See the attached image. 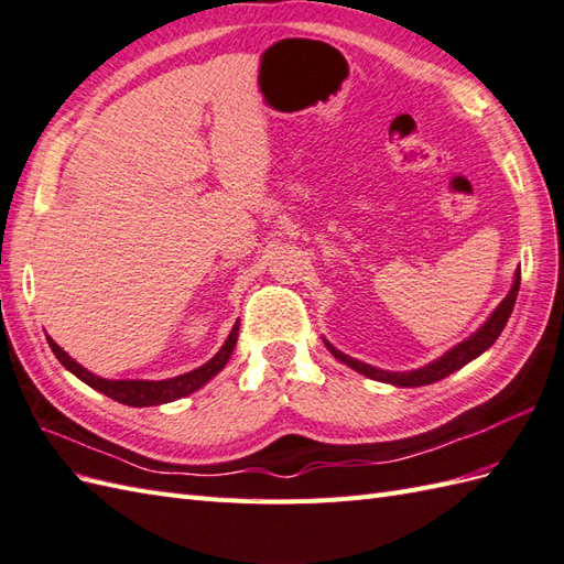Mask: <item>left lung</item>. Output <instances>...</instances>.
Listing matches in <instances>:
<instances>
[{"label":"left lung","instance_id":"left-lung-1","mask_svg":"<svg viewBox=\"0 0 564 564\" xmlns=\"http://www.w3.org/2000/svg\"><path fill=\"white\" fill-rule=\"evenodd\" d=\"M519 282H521V272L517 270L510 294H507L500 301V306L490 313V318L484 325H480L471 337H466L464 341H459L457 347H452L447 354H443L441 359H435L433 364L423 366V368H416V370H382V368H376V366H368L359 359H351V356L341 354L339 349L329 345V341H325V347L329 349V354L335 356V359H339L341 364H347L349 368H354L356 373H361V376H368V378L380 380V382H390V386H397V388L431 386V382L443 380L449 373L459 370L462 366L474 361L476 356L484 354L490 345H496V339L500 337L507 321H510V315H512L514 301H517V294H519Z\"/></svg>","mask_w":564,"mask_h":564}]
</instances>
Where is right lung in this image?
Wrapping results in <instances>:
<instances>
[{
	"label": "right lung",
	"mask_w": 564,
	"mask_h": 564,
	"mask_svg": "<svg viewBox=\"0 0 564 564\" xmlns=\"http://www.w3.org/2000/svg\"><path fill=\"white\" fill-rule=\"evenodd\" d=\"M237 337H239V323H235L223 349H219L208 364H203L194 370H188V373L170 378V380H107V378L90 373V370L80 364H76L72 356H68L52 337H47V341H50V349L54 351V356L59 359V364L66 370H72L78 380H84L86 386H90L93 390L112 397V400L119 404L155 406V404H167L174 400H182V397L200 390L205 382L215 378L219 370L227 366L231 351H235V347H237Z\"/></svg>",
	"instance_id": "right-lung-1"
}]
</instances>
